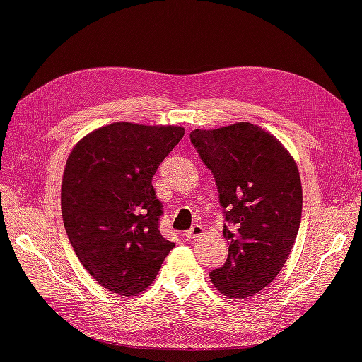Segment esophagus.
<instances>
[{
	"label": "esophagus",
	"instance_id": "34e87169",
	"mask_svg": "<svg viewBox=\"0 0 362 362\" xmlns=\"http://www.w3.org/2000/svg\"><path fill=\"white\" fill-rule=\"evenodd\" d=\"M204 235V227L201 226V224H195V226H192L191 229H189L186 233H185V236L187 238V239H192V238H201Z\"/></svg>",
	"mask_w": 362,
	"mask_h": 362
}]
</instances>
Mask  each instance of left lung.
<instances>
[{
	"mask_svg": "<svg viewBox=\"0 0 362 362\" xmlns=\"http://www.w3.org/2000/svg\"><path fill=\"white\" fill-rule=\"evenodd\" d=\"M191 142L211 170L224 208L229 255L210 273L211 281L230 299L252 296L280 273L299 230L296 163L272 133L246 122L195 129Z\"/></svg>",
	"mask_w": 362,
	"mask_h": 362,
	"instance_id": "left-lung-1",
	"label": "left lung"
}]
</instances>
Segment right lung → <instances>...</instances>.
Segmentation results:
<instances>
[{
    "label": "right lung",
    "mask_w": 362,
    "mask_h": 362,
    "mask_svg": "<svg viewBox=\"0 0 362 362\" xmlns=\"http://www.w3.org/2000/svg\"><path fill=\"white\" fill-rule=\"evenodd\" d=\"M183 135L180 126L117 122L90 132L67 158L66 233L88 273L114 293L144 292L175 248L158 230L163 206L152 176Z\"/></svg>",
    "instance_id": "1"
}]
</instances>
